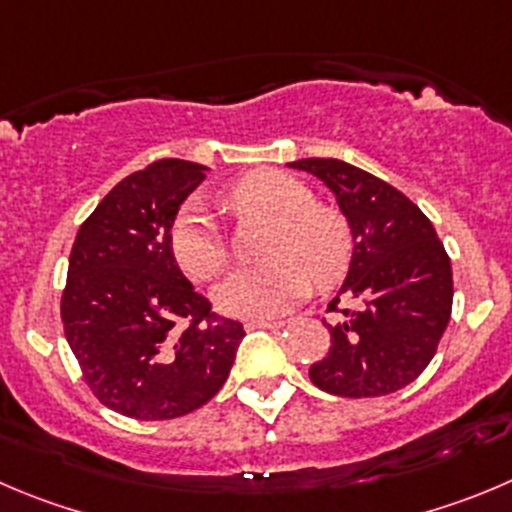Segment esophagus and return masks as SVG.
<instances>
[{"instance_id": "1", "label": "esophagus", "mask_w": 512, "mask_h": 512, "mask_svg": "<svg viewBox=\"0 0 512 512\" xmlns=\"http://www.w3.org/2000/svg\"><path fill=\"white\" fill-rule=\"evenodd\" d=\"M285 323L283 321H247L245 328L247 331H257V328H270V331H278V328H283Z\"/></svg>"}]
</instances>
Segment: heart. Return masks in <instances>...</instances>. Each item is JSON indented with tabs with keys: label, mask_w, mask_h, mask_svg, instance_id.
I'll list each match as a JSON object with an SVG mask.
<instances>
[{
	"label": "heart",
	"mask_w": 512,
	"mask_h": 512,
	"mask_svg": "<svg viewBox=\"0 0 512 512\" xmlns=\"http://www.w3.org/2000/svg\"><path fill=\"white\" fill-rule=\"evenodd\" d=\"M234 212L272 222L262 257L265 265L234 272L219 285L217 303L224 313L267 321L283 315L318 288H331L351 265V229L341 212L315 204L313 191L295 176L260 169L234 181L227 191ZM176 265L194 283H209L227 267L229 250L207 209L191 204L176 214L169 232Z\"/></svg>",
	"instance_id": "1"
}]
</instances>
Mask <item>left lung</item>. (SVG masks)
<instances>
[{"instance_id": "1", "label": "left lung", "mask_w": 512, "mask_h": 512, "mask_svg": "<svg viewBox=\"0 0 512 512\" xmlns=\"http://www.w3.org/2000/svg\"><path fill=\"white\" fill-rule=\"evenodd\" d=\"M336 194L353 232V257L331 348L310 366L318 389L348 399L386 396L429 366L452 315V265L427 214L396 186L338 159H300ZM356 309H343L340 300Z\"/></svg>"}]
</instances>
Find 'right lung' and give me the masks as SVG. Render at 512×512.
<instances>
[{
	"label": "right lung",
	"mask_w": 512,
	"mask_h": 512,
	"mask_svg": "<svg viewBox=\"0 0 512 512\" xmlns=\"http://www.w3.org/2000/svg\"><path fill=\"white\" fill-rule=\"evenodd\" d=\"M204 169L161 159L133 171L80 224L70 250L65 338L95 399L123 417L159 422L207 404L245 336L191 288L169 247Z\"/></svg>",
	"instance_id": "right-lung-1"
}]
</instances>
